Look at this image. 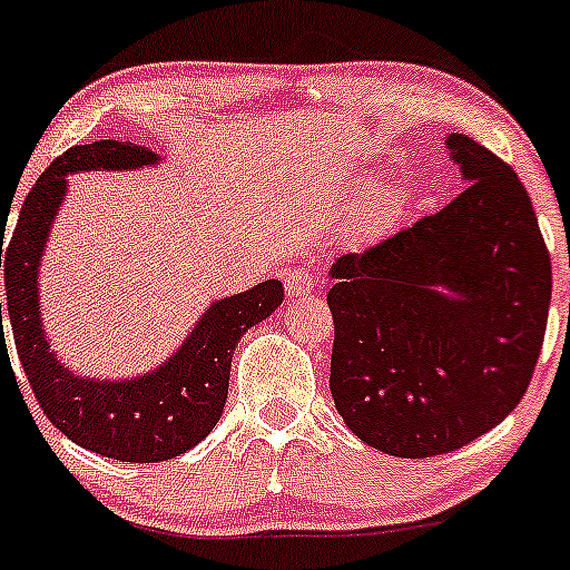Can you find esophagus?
<instances>
[{"label":"esophagus","mask_w":570,"mask_h":570,"mask_svg":"<svg viewBox=\"0 0 570 570\" xmlns=\"http://www.w3.org/2000/svg\"><path fill=\"white\" fill-rule=\"evenodd\" d=\"M315 285L317 277L312 272H304V268H291V272H285V291L291 298L307 296V293L315 291Z\"/></svg>","instance_id":"obj_1"}]
</instances>
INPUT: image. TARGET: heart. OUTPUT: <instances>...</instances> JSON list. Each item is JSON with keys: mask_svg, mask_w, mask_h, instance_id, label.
<instances>
[{"mask_svg": "<svg viewBox=\"0 0 570 570\" xmlns=\"http://www.w3.org/2000/svg\"><path fill=\"white\" fill-rule=\"evenodd\" d=\"M394 214V198H381L370 206V219L372 223H385V219Z\"/></svg>", "mask_w": 570, "mask_h": 570, "instance_id": "heart-1", "label": "heart"}]
</instances>
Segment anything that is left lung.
Masks as SVG:
<instances>
[{
  "label": "left lung",
  "instance_id": "1",
  "mask_svg": "<svg viewBox=\"0 0 570 570\" xmlns=\"http://www.w3.org/2000/svg\"><path fill=\"white\" fill-rule=\"evenodd\" d=\"M445 209L328 268L332 396L389 456L449 454L519 405L547 332L552 261L511 165L462 132Z\"/></svg>",
  "mask_w": 570,
  "mask_h": 570
}]
</instances>
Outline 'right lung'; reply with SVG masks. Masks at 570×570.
Masks as SVG:
<instances>
[{
  "mask_svg": "<svg viewBox=\"0 0 570 570\" xmlns=\"http://www.w3.org/2000/svg\"><path fill=\"white\" fill-rule=\"evenodd\" d=\"M149 146L95 140L72 146L40 176L21 206L4 255V287L18 358L42 413L81 449L119 462H165L187 454L217 426L228 400L230 358L247 328L283 304L285 287L266 279L212 302L179 347L155 370L130 377L78 375L51 347L40 309V266L70 181L87 170L160 165ZM4 234V230H2ZM2 351L4 328H2Z\"/></svg>",
  "mask_w": 570,
  "mask_h": 570,
  "instance_id": "add662e5",
  "label": "right lung"
}]
</instances>
